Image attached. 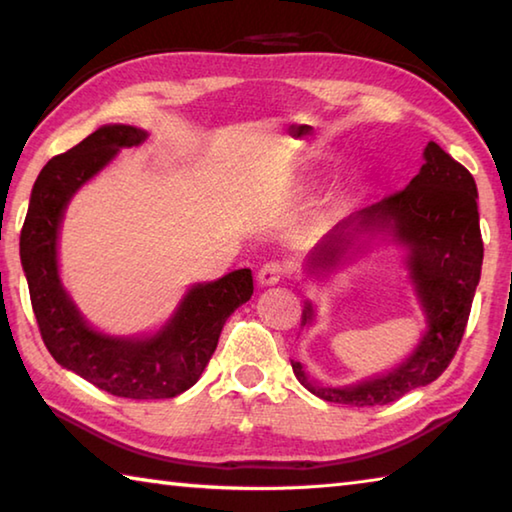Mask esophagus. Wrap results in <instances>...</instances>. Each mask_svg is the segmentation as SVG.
<instances>
[{
	"mask_svg": "<svg viewBox=\"0 0 512 512\" xmlns=\"http://www.w3.org/2000/svg\"><path fill=\"white\" fill-rule=\"evenodd\" d=\"M287 273H289L287 264L277 262V259H273V262H266L262 268H259L257 282L262 284V287H273V284L284 280V275H287Z\"/></svg>",
	"mask_w": 512,
	"mask_h": 512,
	"instance_id": "esophagus-1",
	"label": "esophagus"
}]
</instances>
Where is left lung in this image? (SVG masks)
<instances>
[{
	"mask_svg": "<svg viewBox=\"0 0 512 512\" xmlns=\"http://www.w3.org/2000/svg\"><path fill=\"white\" fill-rule=\"evenodd\" d=\"M476 198L479 194L472 173L436 142H429L420 173L402 192L352 214L314 248L309 257L311 271H325L341 262L354 235H391L409 250L406 266L429 327L409 359L388 375L354 386H320L307 377L300 361H291L293 375L309 393L325 402L379 406L400 400L404 393L443 375L461 345L481 277L483 239ZM311 320L314 309L307 305L302 309V325Z\"/></svg>",
	"mask_w": 512,
	"mask_h": 512,
	"instance_id": "obj_1",
	"label": "left lung"
}]
</instances>
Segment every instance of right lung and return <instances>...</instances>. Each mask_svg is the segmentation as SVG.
Listing matches in <instances>:
<instances>
[{"label":"right lung","mask_w":512,"mask_h":512,"mask_svg":"<svg viewBox=\"0 0 512 512\" xmlns=\"http://www.w3.org/2000/svg\"><path fill=\"white\" fill-rule=\"evenodd\" d=\"M144 140L146 133L135 126H101L74 149L51 158L33 185L20 235V259L40 336L60 366L110 395L167 400L196 384L212 359L225 320L253 296L250 268L196 284L169 323L153 336L115 339L85 323L60 284L56 262L58 228L69 198L119 149Z\"/></svg>","instance_id":"right-lung-1"}]
</instances>
